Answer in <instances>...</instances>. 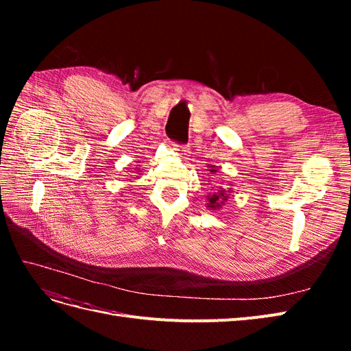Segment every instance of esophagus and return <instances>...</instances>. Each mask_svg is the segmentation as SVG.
<instances>
[{
	"instance_id": "esophagus-1",
	"label": "esophagus",
	"mask_w": 351,
	"mask_h": 351,
	"mask_svg": "<svg viewBox=\"0 0 351 351\" xmlns=\"http://www.w3.org/2000/svg\"><path fill=\"white\" fill-rule=\"evenodd\" d=\"M174 151L180 155V156H183V155H187V147L186 146H178V145H176L174 146Z\"/></svg>"
}]
</instances>
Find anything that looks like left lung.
Returning <instances> with one entry per match:
<instances>
[{"label":"left lung","instance_id":"8db88e82","mask_svg":"<svg viewBox=\"0 0 351 351\" xmlns=\"http://www.w3.org/2000/svg\"><path fill=\"white\" fill-rule=\"evenodd\" d=\"M210 174H215L217 173V168L215 165H210V169H209ZM214 190H212V193H209L206 196L208 199V204H206V208L210 210H217V209H221V206L226 205V202L228 200L230 197V193L232 192V189H224L222 186H215L212 187Z\"/></svg>","mask_w":351,"mask_h":351}]
</instances>
